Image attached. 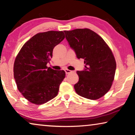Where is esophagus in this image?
I'll use <instances>...</instances> for the list:
<instances>
[{"mask_svg": "<svg viewBox=\"0 0 135 135\" xmlns=\"http://www.w3.org/2000/svg\"><path fill=\"white\" fill-rule=\"evenodd\" d=\"M65 71L66 74H69V73L71 72V70H69V69H66L65 70Z\"/></svg>", "mask_w": 135, "mask_h": 135, "instance_id": "obj_1", "label": "esophagus"}]
</instances>
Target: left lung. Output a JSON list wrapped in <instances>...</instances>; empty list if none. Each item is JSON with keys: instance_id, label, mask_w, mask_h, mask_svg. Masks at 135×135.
I'll use <instances>...</instances> for the list:
<instances>
[{"instance_id": "left-lung-1", "label": "left lung", "mask_w": 135, "mask_h": 135, "mask_svg": "<svg viewBox=\"0 0 135 135\" xmlns=\"http://www.w3.org/2000/svg\"><path fill=\"white\" fill-rule=\"evenodd\" d=\"M66 39L78 59H83L85 68L77 71V94L91 100L104 96L111 88L116 62L111 49L96 33L88 28L65 31Z\"/></svg>"}]
</instances>
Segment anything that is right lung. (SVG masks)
I'll list each match as a JSON object with an SVG mask.
<instances>
[{"mask_svg": "<svg viewBox=\"0 0 135 135\" xmlns=\"http://www.w3.org/2000/svg\"><path fill=\"white\" fill-rule=\"evenodd\" d=\"M65 37L62 31L39 33L24 44L16 57L14 76L17 88L31 103L43 104L58 94L65 72L48 68L47 64L54 48Z\"/></svg>", "mask_w": 135, "mask_h": 135, "instance_id": "obj_1", "label": "right lung"}]
</instances>
